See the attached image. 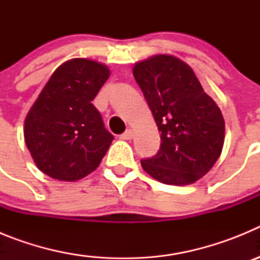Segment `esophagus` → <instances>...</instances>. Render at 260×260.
Segmentation results:
<instances>
[{
    "label": "esophagus",
    "instance_id": "esophagus-1",
    "mask_svg": "<svg viewBox=\"0 0 260 260\" xmlns=\"http://www.w3.org/2000/svg\"><path fill=\"white\" fill-rule=\"evenodd\" d=\"M133 137H134V132H133L132 128H128V130H126V132L123 133L122 135H121V139H125V141H128V139H132Z\"/></svg>",
    "mask_w": 260,
    "mask_h": 260
}]
</instances>
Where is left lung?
I'll use <instances>...</instances> for the list:
<instances>
[{
	"label": "left lung",
	"instance_id": "left-lung-1",
	"mask_svg": "<svg viewBox=\"0 0 260 260\" xmlns=\"http://www.w3.org/2000/svg\"><path fill=\"white\" fill-rule=\"evenodd\" d=\"M133 74L161 138L158 152L141 160L142 167L167 185L197 182L221 155L225 139L221 110L204 92L192 69L171 54L137 62Z\"/></svg>",
	"mask_w": 260,
	"mask_h": 260
}]
</instances>
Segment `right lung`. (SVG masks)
I'll list each match as a JSON object with an SVG mask.
<instances>
[{"label":"right lung","mask_w":260,"mask_h":260,"mask_svg":"<svg viewBox=\"0 0 260 260\" xmlns=\"http://www.w3.org/2000/svg\"><path fill=\"white\" fill-rule=\"evenodd\" d=\"M109 75L100 62L73 58L41 89L24 119V142L43 173L73 182L99 167L113 135L91 102Z\"/></svg>","instance_id":"right-lung-1"}]
</instances>
